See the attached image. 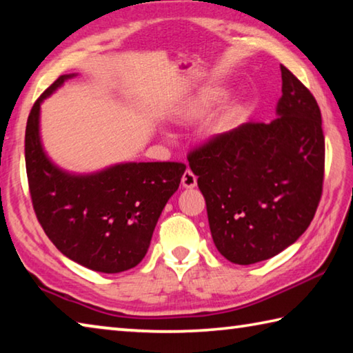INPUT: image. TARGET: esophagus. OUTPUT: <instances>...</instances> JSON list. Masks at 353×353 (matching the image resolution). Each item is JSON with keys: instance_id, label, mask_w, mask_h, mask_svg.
<instances>
[{"instance_id": "34e87169", "label": "esophagus", "mask_w": 353, "mask_h": 353, "mask_svg": "<svg viewBox=\"0 0 353 353\" xmlns=\"http://www.w3.org/2000/svg\"><path fill=\"white\" fill-rule=\"evenodd\" d=\"M197 183V177L193 174V171L187 170L182 176V187L183 188H194Z\"/></svg>"}]
</instances>
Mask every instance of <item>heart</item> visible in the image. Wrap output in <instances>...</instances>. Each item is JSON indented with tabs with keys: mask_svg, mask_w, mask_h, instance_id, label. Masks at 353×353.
I'll use <instances>...</instances> for the list:
<instances>
[{
	"mask_svg": "<svg viewBox=\"0 0 353 353\" xmlns=\"http://www.w3.org/2000/svg\"><path fill=\"white\" fill-rule=\"evenodd\" d=\"M221 97L222 94L216 91H207V92L197 94L194 97H191L187 103H183L181 106V110L177 112V117L183 121L201 120L211 111V108L221 100ZM228 123H230L228 115H221V117H216L213 121H210L207 126V132L211 134V136H216V134H221L222 131H225Z\"/></svg>",
	"mask_w": 353,
	"mask_h": 353,
	"instance_id": "1",
	"label": "heart"
}]
</instances>
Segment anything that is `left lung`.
Returning <instances> with one entry per match:
<instances>
[{"label":"left lung","instance_id":"left-lung-1","mask_svg":"<svg viewBox=\"0 0 353 353\" xmlns=\"http://www.w3.org/2000/svg\"><path fill=\"white\" fill-rule=\"evenodd\" d=\"M281 77L276 119L243 123L188 154L214 245L233 264L270 259L296 242L321 199V111L283 65Z\"/></svg>","mask_w":353,"mask_h":353}]
</instances>
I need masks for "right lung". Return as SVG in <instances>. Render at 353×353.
<instances>
[{"label":"right lung","mask_w":353,"mask_h":353,"mask_svg":"<svg viewBox=\"0 0 353 353\" xmlns=\"http://www.w3.org/2000/svg\"><path fill=\"white\" fill-rule=\"evenodd\" d=\"M72 77H59L29 114L24 152L32 205L44 233L66 258L94 272L120 273L145 258L187 166L126 162L89 174L57 166L43 148L40 110L43 100Z\"/></svg>","instance_id":"right-lung-1"}]
</instances>
